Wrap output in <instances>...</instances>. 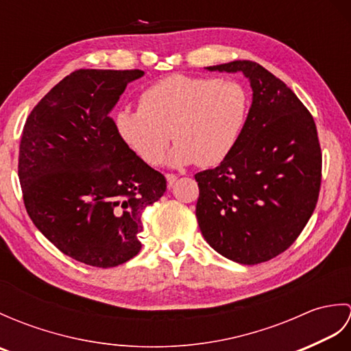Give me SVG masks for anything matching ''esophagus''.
I'll list each match as a JSON object with an SVG mask.
<instances>
[{
  "label": "esophagus",
  "mask_w": 351,
  "mask_h": 351,
  "mask_svg": "<svg viewBox=\"0 0 351 351\" xmlns=\"http://www.w3.org/2000/svg\"><path fill=\"white\" fill-rule=\"evenodd\" d=\"M176 180H178V176L176 175H173V173H167L166 175V181H167V187L170 189L171 185H173L175 182H176Z\"/></svg>",
  "instance_id": "34e87169"
}]
</instances>
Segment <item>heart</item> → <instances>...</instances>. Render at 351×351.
<instances>
[{
    "mask_svg": "<svg viewBox=\"0 0 351 351\" xmlns=\"http://www.w3.org/2000/svg\"><path fill=\"white\" fill-rule=\"evenodd\" d=\"M249 111V90L238 81L173 73L141 92L140 108L116 111L113 126L117 137L151 166L161 161L173 137L167 164L213 167L234 152Z\"/></svg>",
    "mask_w": 351,
    "mask_h": 351,
    "instance_id": "1",
    "label": "heart"
}]
</instances>
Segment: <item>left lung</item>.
Masks as SVG:
<instances>
[{"label": "left lung", "mask_w": 351, "mask_h": 351, "mask_svg": "<svg viewBox=\"0 0 351 351\" xmlns=\"http://www.w3.org/2000/svg\"><path fill=\"white\" fill-rule=\"evenodd\" d=\"M205 69L241 72L253 93L234 152L195 175L200 232L234 263H265L295 241L315 210L322 184L317 126L294 92L261 64L235 60Z\"/></svg>", "instance_id": "left-lung-1"}]
</instances>
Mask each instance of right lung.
<instances>
[{"label":"right lung","mask_w":351,"mask_h":351,"mask_svg":"<svg viewBox=\"0 0 351 351\" xmlns=\"http://www.w3.org/2000/svg\"><path fill=\"white\" fill-rule=\"evenodd\" d=\"M143 71L80 69L29 113L18 175L34 226L64 255L116 267L141 249V215L164 191L160 171L117 137L111 110Z\"/></svg>","instance_id":"add662e5"}]
</instances>
